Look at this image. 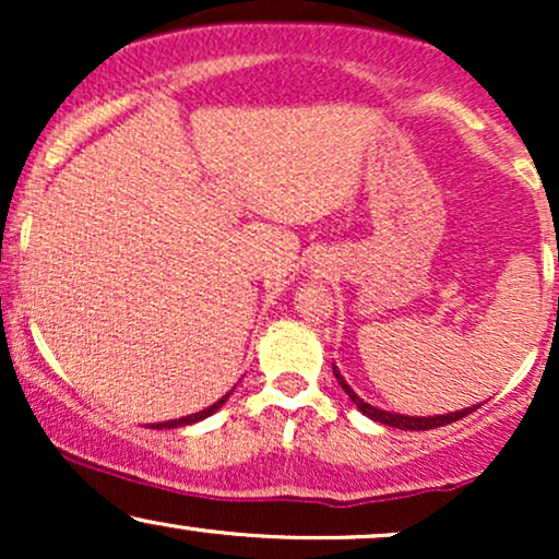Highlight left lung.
Returning a JSON list of instances; mask_svg holds the SVG:
<instances>
[{
  "instance_id": "obj_1",
  "label": "left lung",
  "mask_w": 559,
  "mask_h": 559,
  "mask_svg": "<svg viewBox=\"0 0 559 559\" xmlns=\"http://www.w3.org/2000/svg\"><path fill=\"white\" fill-rule=\"evenodd\" d=\"M333 376H336L338 386L346 391V396H349L352 402L357 404V409H360L362 415H368L370 420L376 423H383V426H391V428H400V431H428V428H439V426H449V423L465 418V415H471L473 409H478L480 404H473V407H465V409H457V413H447V415H433V418H409V415H396V413H386V409H378L373 404H368L360 396L355 394V391L349 389V383L344 381V376L338 373L336 365H333Z\"/></svg>"
}]
</instances>
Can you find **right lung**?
I'll return each instance as SVG.
<instances>
[{
	"mask_svg": "<svg viewBox=\"0 0 559 559\" xmlns=\"http://www.w3.org/2000/svg\"><path fill=\"white\" fill-rule=\"evenodd\" d=\"M226 400H228V394L223 396V400H217L215 404H210V407H204L202 413H194V415H186V418H178V420H168V423H155V426L152 428H159V431H163V428H178V426H191V423H199V420H204V418H210V415L215 413V409H221L223 404H226Z\"/></svg>",
	"mask_w": 559,
	"mask_h": 559,
	"instance_id": "add662e5",
	"label": "right lung"
}]
</instances>
